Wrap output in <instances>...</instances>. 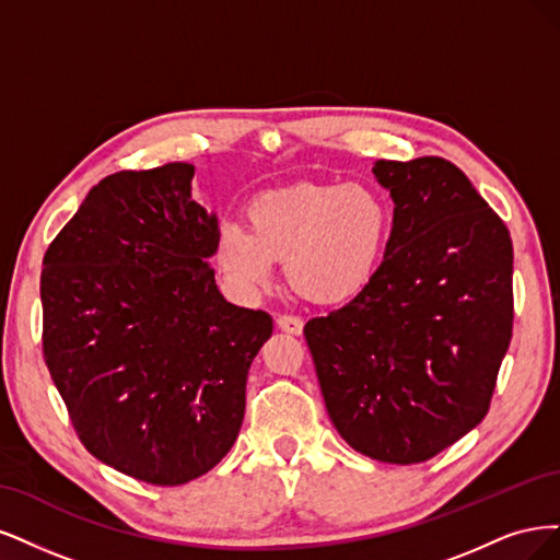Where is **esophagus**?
<instances>
[{"label": "esophagus", "mask_w": 560, "mask_h": 560, "mask_svg": "<svg viewBox=\"0 0 560 560\" xmlns=\"http://www.w3.org/2000/svg\"><path fill=\"white\" fill-rule=\"evenodd\" d=\"M277 328L283 330V332H288V335H302L304 323H302V318H298V316H279V318H277Z\"/></svg>", "instance_id": "obj_1"}]
</instances>
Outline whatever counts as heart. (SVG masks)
<instances>
[{
	"mask_svg": "<svg viewBox=\"0 0 560 560\" xmlns=\"http://www.w3.org/2000/svg\"><path fill=\"white\" fill-rule=\"evenodd\" d=\"M390 234L384 197L368 186H293L256 197L246 228L223 223L213 240V265L244 300L265 293L277 260L295 291L316 304L355 300L382 267Z\"/></svg>",
	"mask_w": 560,
	"mask_h": 560,
	"instance_id": "b5f03b06",
	"label": "heart"
}]
</instances>
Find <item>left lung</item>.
Returning a JSON list of instances; mask_svg holds the SVG:
<instances>
[{
	"mask_svg": "<svg viewBox=\"0 0 560 560\" xmlns=\"http://www.w3.org/2000/svg\"><path fill=\"white\" fill-rule=\"evenodd\" d=\"M393 228L374 281L304 326L328 417L382 463H423L481 423L512 339V240L456 165L376 160Z\"/></svg>",
	"mask_w": 560,
	"mask_h": 560,
	"instance_id": "obj_1",
	"label": "left lung"
}]
</instances>
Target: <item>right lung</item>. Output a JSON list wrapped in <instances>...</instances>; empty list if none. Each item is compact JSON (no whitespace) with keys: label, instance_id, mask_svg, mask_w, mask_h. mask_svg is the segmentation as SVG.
<instances>
[{"label":"right lung","instance_id":"obj_1","mask_svg":"<svg viewBox=\"0 0 560 560\" xmlns=\"http://www.w3.org/2000/svg\"><path fill=\"white\" fill-rule=\"evenodd\" d=\"M192 174L170 162L102 178L42 272L46 365L83 446L155 486L221 463L272 335V318L215 285L219 219L192 200Z\"/></svg>","mask_w":560,"mask_h":560}]
</instances>
